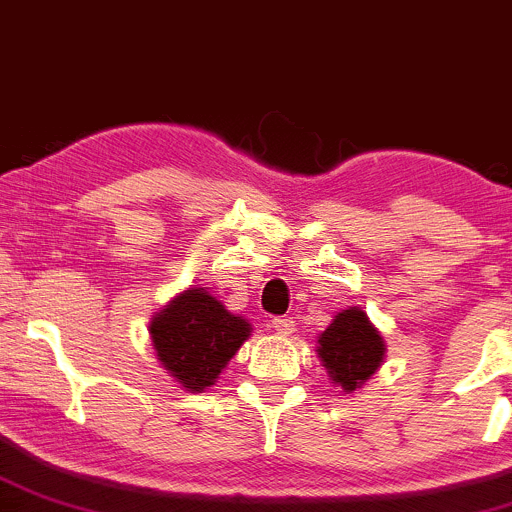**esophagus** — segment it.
Wrapping results in <instances>:
<instances>
[{
    "mask_svg": "<svg viewBox=\"0 0 512 512\" xmlns=\"http://www.w3.org/2000/svg\"><path fill=\"white\" fill-rule=\"evenodd\" d=\"M273 329L280 334V337H288V334L295 332L293 317H273Z\"/></svg>",
    "mask_w": 512,
    "mask_h": 512,
    "instance_id": "34e87169",
    "label": "esophagus"
}]
</instances>
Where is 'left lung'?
Returning a JSON list of instances; mask_svg holds the SVG:
<instances>
[{
  "mask_svg": "<svg viewBox=\"0 0 512 512\" xmlns=\"http://www.w3.org/2000/svg\"><path fill=\"white\" fill-rule=\"evenodd\" d=\"M317 342H320L317 354H320L329 378L346 393L356 390L366 378L376 373L383 361V351H386L381 334L368 322L366 312L356 310V307L339 312Z\"/></svg>",
  "mask_w": 512,
  "mask_h": 512,
  "instance_id": "8db88e82",
  "label": "left lung"
}]
</instances>
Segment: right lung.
I'll return each mask as SVG.
<instances>
[{
  "mask_svg": "<svg viewBox=\"0 0 512 512\" xmlns=\"http://www.w3.org/2000/svg\"><path fill=\"white\" fill-rule=\"evenodd\" d=\"M251 332L244 317H236L205 290H185L151 322V339L158 359L183 388L205 390L222 373Z\"/></svg>",
  "mask_w": 512,
  "mask_h": 512,
  "instance_id": "right-lung-1",
  "label": "right lung"
}]
</instances>
